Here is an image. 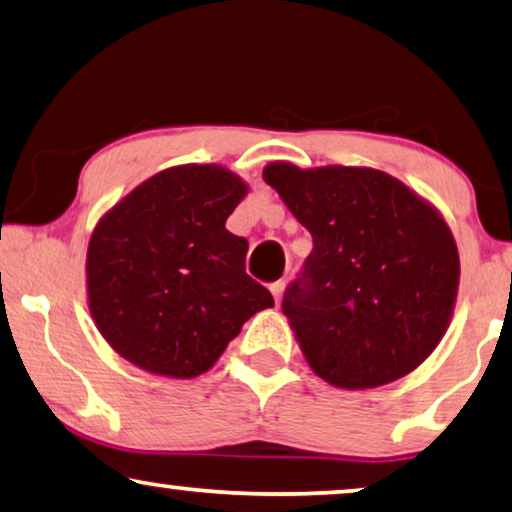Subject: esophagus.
I'll list each match as a JSON object with an SVG mask.
<instances>
[{
  "instance_id": "obj_1",
  "label": "esophagus",
  "mask_w": 512,
  "mask_h": 512,
  "mask_svg": "<svg viewBox=\"0 0 512 512\" xmlns=\"http://www.w3.org/2000/svg\"><path fill=\"white\" fill-rule=\"evenodd\" d=\"M283 292H285V280H278V283L271 285V294H273V299H276V304L283 299Z\"/></svg>"
}]
</instances>
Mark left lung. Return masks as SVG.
Here are the masks:
<instances>
[{
  "instance_id": "8db88e82",
  "label": "left lung",
  "mask_w": 512,
  "mask_h": 512,
  "mask_svg": "<svg viewBox=\"0 0 512 512\" xmlns=\"http://www.w3.org/2000/svg\"><path fill=\"white\" fill-rule=\"evenodd\" d=\"M262 176L313 236L283 299L308 366L341 390L415 371L457 301L459 253L443 215L380 169L271 162Z\"/></svg>"
}]
</instances>
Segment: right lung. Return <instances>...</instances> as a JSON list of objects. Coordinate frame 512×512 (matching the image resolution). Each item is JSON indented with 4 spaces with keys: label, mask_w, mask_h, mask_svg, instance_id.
Masks as SVG:
<instances>
[{
    "label": "right lung",
    "mask_w": 512,
    "mask_h": 512,
    "mask_svg": "<svg viewBox=\"0 0 512 512\" xmlns=\"http://www.w3.org/2000/svg\"><path fill=\"white\" fill-rule=\"evenodd\" d=\"M248 185L220 164L150 176L99 218L85 285L106 343L139 369L197 378L243 322L273 306L246 273L248 241L225 222Z\"/></svg>",
    "instance_id": "add662e5"
}]
</instances>
